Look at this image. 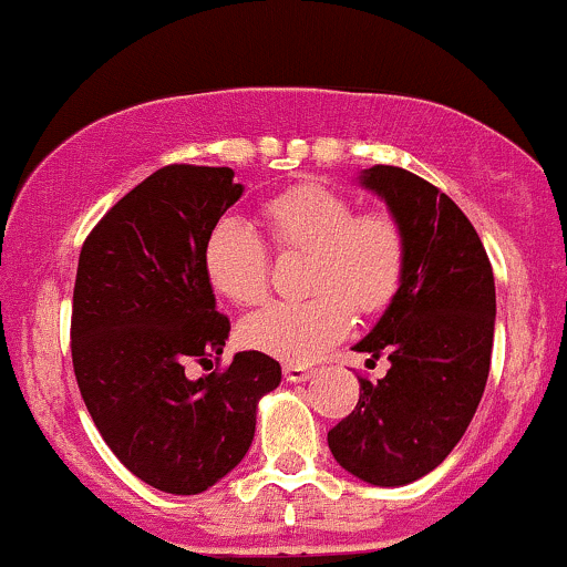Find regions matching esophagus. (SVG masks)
Segmentation results:
<instances>
[{"label": "esophagus", "instance_id": "34e87169", "mask_svg": "<svg viewBox=\"0 0 567 567\" xmlns=\"http://www.w3.org/2000/svg\"><path fill=\"white\" fill-rule=\"evenodd\" d=\"M313 374L316 369L308 364H284V378L289 380V383H305V380H310Z\"/></svg>", "mask_w": 567, "mask_h": 567}]
</instances>
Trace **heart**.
Wrapping results in <instances>:
<instances>
[{
  "instance_id": "heart-1",
  "label": "heart",
  "mask_w": 567,
  "mask_h": 567,
  "mask_svg": "<svg viewBox=\"0 0 567 567\" xmlns=\"http://www.w3.org/2000/svg\"><path fill=\"white\" fill-rule=\"evenodd\" d=\"M262 221L281 254L310 257L305 302H276L249 316L240 340L251 351L308 364L351 332L353 310L372 316L396 297L406 270V235L388 212H361L340 189L302 182L262 203ZM206 281L233 305H257L270 286V257L259 235L219 219L200 251Z\"/></svg>"
}]
</instances>
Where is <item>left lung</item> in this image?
<instances>
[{"label": "left lung", "mask_w": 567, "mask_h": 567, "mask_svg": "<svg viewBox=\"0 0 567 567\" xmlns=\"http://www.w3.org/2000/svg\"><path fill=\"white\" fill-rule=\"evenodd\" d=\"M359 182L385 200L406 235L396 297L353 351L388 355L383 380L361 378L359 404L327 442L346 472L399 487L434 472L466 434L485 393L495 281L474 225L442 189L396 165Z\"/></svg>", "instance_id": "8db88e82"}]
</instances>
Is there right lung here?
Returning a JSON list of instances; mask_svg holds the SVG:
<instances>
[{"mask_svg":"<svg viewBox=\"0 0 567 567\" xmlns=\"http://www.w3.org/2000/svg\"><path fill=\"white\" fill-rule=\"evenodd\" d=\"M233 168L165 165L93 227L80 251L72 364L95 429L131 474L198 495L249 453L257 404L281 383L259 351L189 380L230 334L203 272V240L244 195Z\"/></svg>","mask_w":567,"mask_h":567,"instance_id":"1","label":"right lung"}]
</instances>
